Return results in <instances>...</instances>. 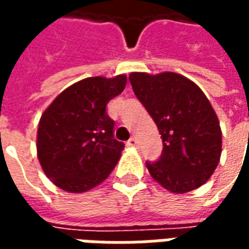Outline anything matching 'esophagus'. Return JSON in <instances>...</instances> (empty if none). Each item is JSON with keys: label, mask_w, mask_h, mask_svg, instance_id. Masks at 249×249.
Segmentation results:
<instances>
[{"label": "esophagus", "mask_w": 249, "mask_h": 249, "mask_svg": "<svg viewBox=\"0 0 249 249\" xmlns=\"http://www.w3.org/2000/svg\"><path fill=\"white\" fill-rule=\"evenodd\" d=\"M126 144H128L129 146H137L139 145V141H137V139H136V137H130Z\"/></svg>", "instance_id": "obj_1"}]
</instances>
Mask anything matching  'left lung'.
Returning a JSON list of instances; mask_svg holds the SVG:
<instances>
[{
    "mask_svg": "<svg viewBox=\"0 0 249 249\" xmlns=\"http://www.w3.org/2000/svg\"><path fill=\"white\" fill-rule=\"evenodd\" d=\"M129 81L162 139L160 159L146 161L153 180L178 195L201 187L221 156L219 119L207 96L189 78L173 71H133Z\"/></svg>",
    "mask_w": 249,
    "mask_h": 249,
    "instance_id": "left-lung-1",
    "label": "left lung"
}]
</instances>
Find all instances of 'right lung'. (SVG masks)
Instances as JSON below:
<instances>
[{"label": "right lung", "instance_id": "add662e5", "mask_svg": "<svg viewBox=\"0 0 249 249\" xmlns=\"http://www.w3.org/2000/svg\"><path fill=\"white\" fill-rule=\"evenodd\" d=\"M125 85V74L88 77L66 88L45 109L37 130V156L54 185L87 192L113 171L124 142L114 139L107 104Z\"/></svg>", "mask_w": 249, "mask_h": 249}]
</instances>
